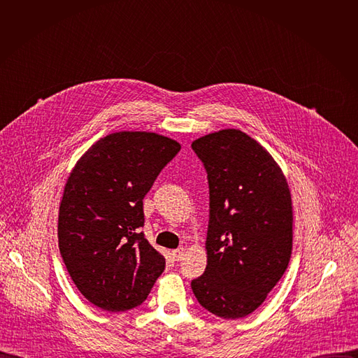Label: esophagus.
<instances>
[{"mask_svg":"<svg viewBox=\"0 0 358 358\" xmlns=\"http://www.w3.org/2000/svg\"><path fill=\"white\" fill-rule=\"evenodd\" d=\"M171 257H173V259L174 261H182L184 259V257H185V248H178V249H176V250H173L171 252Z\"/></svg>","mask_w":358,"mask_h":358,"instance_id":"esophagus-1","label":"esophagus"}]
</instances>
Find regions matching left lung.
<instances>
[{
    "mask_svg": "<svg viewBox=\"0 0 358 358\" xmlns=\"http://www.w3.org/2000/svg\"><path fill=\"white\" fill-rule=\"evenodd\" d=\"M191 145L210 184L207 268L191 289L213 315L241 319L259 308L289 265L287 180L271 152L238 129L206 134Z\"/></svg>",
    "mask_w": 358,
    "mask_h": 358,
    "instance_id": "8db88e82",
    "label": "left lung"
}]
</instances>
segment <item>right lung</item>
Returning a JSON list of instances; mask_svg holds the SVG:
<instances>
[{"label": "right lung", "mask_w": 358, "mask_h": 358, "mask_svg": "<svg viewBox=\"0 0 358 358\" xmlns=\"http://www.w3.org/2000/svg\"><path fill=\"white\" fill-rule=\"evenodd\" d=\"M180 148L157 133L117 131L93 143L71 171L59 203V250L97 308H137L163 273L164 257L140 232L143 198Z\"/></svg>", "instance_id": "obj_1"}]
</instances>
